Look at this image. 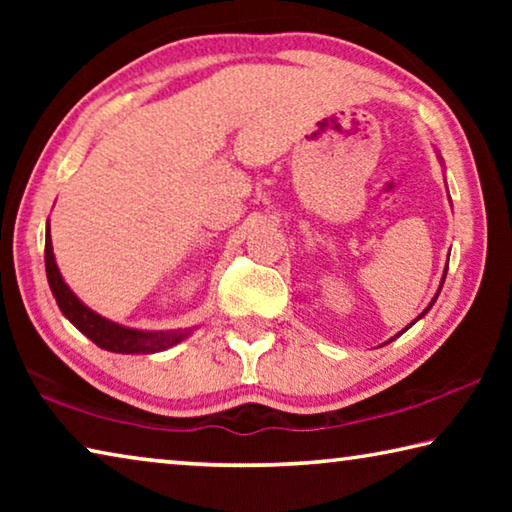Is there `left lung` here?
<instances>
[{
    "mask_svg": "<svg viewBox=\"0 0 512 512\" xmlns=\"http://www.w3.org/2000/svg\"><path fill=\"white\" fill-rule=\"evenodd\" d=\"M436 153H438V151H436ZM438 160H440V164H443V167H445V162H443V158H440V153H438ZM449 203H452V201H449ZM445 275H447V266H445V271H443V277H440V287H438V291H436V296H433V298H431V302H429V305H427V307H424V311H422V314H420L418 318H415V320H413V323H409V325H406V327L402 329V332H400V334H395V336H393V339H388L386 343H391V341H395V339H397V336H402V334L406 332V329H409V327H413L415 323H418V320H420V318H424V316H427V314H429V309L433 307V302H436V298H438V293H440V289H443V284H445Z\"/></svg>",
    "mask_w": 512,
    "mask_h": 512,
    "instance_id": "1",
    "label": "left lung"
}]
</instances>
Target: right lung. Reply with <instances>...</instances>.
Returning <instances> with one entry per match:
<instances>
[{
    "mask_svg": "<svg viewBox=\"0 0 512 512\" xmlns=\"http://www.w3.org/2000/svg\"><path fill=\"white\" fill-rule=\"evenodd\" d=\"M45 268H47V282L49 289L54 293L58 309L63 316L72 323L81 334L99 345V348L115 352V354H155L162 350H169L173 345L183 343L196 327L185 329H137L115 323L106 316L97 314L85 302L69 289V284L60 275V268L56 264L54 246H51V232L47 221V235H45Z\"/></svg>",
    "mask_w": 512,
    "mask_h": 512,
    "instance_id": "right-lung-1",
    "label": "right lung"
}]
</instances>
